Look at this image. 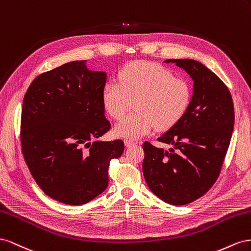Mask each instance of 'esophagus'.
I'll list each match as a JSON object with an SVG mask.
<instances>
[{"instance_id": "obj_1", "label": "esophagus", "mask_w": 251, "mask_h": 251, "mask_svg": "<svg viewBox=\"0 0 251 251\" xmlns=\"http://www.w3.org/2000/svg\"><path fill=\"white\" fill-rule=\"evenodd\" d=\"M124 144L126 147H131V146H134L135 144H137V142L134 141H131V140H124Z\"/></svg>"}]
</instances>
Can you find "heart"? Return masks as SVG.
I'll use <instances>...</instances> for the list:
<instances>
[{
	"instance_id": "1",
	"label": "heart",
	"mask_w": 251,
	"mask_h": 251,
	"mask_svg": "<svg viewBox=\"0 0 251 251\" xmlns=\"http://www.w3.org/2000/svg\"><path fill=\"white\" fill-rule=\"evenodd\" d=\"M191 101L190 85L175 77L160 64L140 61L129 64L120 71L119 82L108 81L102 90L105 110L113 119H121L113 127L118 138L137 140L155 127L167 130L185 116Z\"/></svg>"
}]
</instances>
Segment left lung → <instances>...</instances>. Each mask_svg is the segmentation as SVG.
Listing matches in <instances>:
<instances>
[{"label": "left lung", "mask_w": 251, "mask_h": 251, "mask_svg": "<svg viewBox=\"0 0 251 251\" xmlns=\"http://www.w3.org/2000/svg\"><path fill=\"white\" fill-rule=\"evenodd\" d=\"M193 81L185 116L157 139L169 150L145 142L143 175L149 189L164 202L186 205L201 198L219 177L234 124V109L226 85L202 63L170 59Z\"/></svg>", "instance_id": "left-lung-1"}]
</instances>
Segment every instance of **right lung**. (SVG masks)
Here are the masks:
<instances>
[{"instance_id": "right-lung-1", "label": "right lung", "mask_w": 251, "mask_h": 251, "mask_svg": "<svg viewBox=\"0 0 251 251\" xmlns=\"http://www.w3.org/2000/svg\"><path fill=\"white\" fill-rule=\"evenodd\" d=\"M107 75L74 61L37 76L27 89L21 143L40 188L55 201L83 205L108 186V167L124 151L122 140L99 138L110 129L102 90Z\"/></svg>"}]
</instances>
